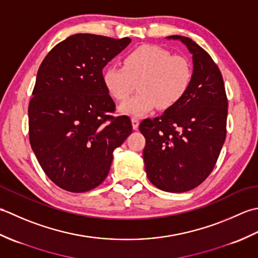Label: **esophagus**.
<instances>
[{"label":"esophagus","instance_id":"1","mask_svg":"<svg viewBox=\"0 0 258 258\" xmlns=\"http://www.w3.org/2000/svg\"><path fill=\"white\" fill-rule=\"evenodd\" d=\"M131 122H133V128L135 129V130H137L138 129V127H139V119L138 118H133L131 119Z\"/></svg>","mask_w":258,"mask_h":258}]
</instances>
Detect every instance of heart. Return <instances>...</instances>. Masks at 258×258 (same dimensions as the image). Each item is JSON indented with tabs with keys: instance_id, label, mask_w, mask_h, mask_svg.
<instances>
[{
	"instance_id": "obj_1",
	"label": "heart",
	"mask_w": 258,
	"mask_h": 258,
	"mask_svg": "<svg viewBox=\"0 0 258 258\" xmlns=\"http://www.w3.org/2000/svg\"><path fill=\"white\" fill-rule=\"evenodd\" d=\"M139 81V93L120 104V112L143 117L157 106L169 109L185 97L192 81V67L185 56L172 55L157 45H141L124 56L123 66H110L103 83L117 100H124Z\"/></svg>"
}]
</instances>
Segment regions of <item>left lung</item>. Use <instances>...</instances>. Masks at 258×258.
Listing matches in <instances>:
<instances>
[{
	"label": "left lung",
	"instance_id": "left-lung-1",
	"mask_svg": "<svg viewBox=\"0 0 258 258\" xmlns=\"http://www.w3.org/2000/svg\"><path fill=\"white\" fill-rule=\"evenodd\" d=\"M179 40L192 55V81L187 93L160 117L139 124L145 136L147 177L164 191L185 192L214 169L226 138L228 101L222 73L206 51L186 36Z\"/></svg>",
	"mask_w": 258,
	"mask_h": 258
}]
</instances>
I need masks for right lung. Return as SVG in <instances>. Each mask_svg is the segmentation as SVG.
<instances>
[{"label": "right lung", "mask_w": 258, "mask_h": 258, "mask_svg": "<svg viewBox=\"0 0 258 258\" xmlns=\"http://www.w3.org/2000/svg\"><path fill=\"white\" fill-rule=\"evenodd\" d=\"M131 39L78 33L52 49L39 68L29 104V137L42 169L56 186L85 192L106 179L113 151L133 133L102 69Z\"/></svg>", "instance_id": "right-lung-1"}]
</instances>
